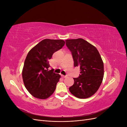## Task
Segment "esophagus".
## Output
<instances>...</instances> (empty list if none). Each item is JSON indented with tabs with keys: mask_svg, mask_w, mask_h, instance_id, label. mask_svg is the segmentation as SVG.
Returning <instances> with one entry per match:
<instances>
[{
	"mask_svg": "<svg viewBox=\"0 0 127 127\" xmlns=\"http://www.w3.org/2000/svg\"><path fill=\"white\" fill-rule=\"evenodd\" d=\"M61 77H62L63 78H66V76H64V75H61Z\"/></svg>",
	"mask_w": 127,
	"mask_h": 127,
	"instance_id": "1",
	"label": "esophagus"
}]
</instances>
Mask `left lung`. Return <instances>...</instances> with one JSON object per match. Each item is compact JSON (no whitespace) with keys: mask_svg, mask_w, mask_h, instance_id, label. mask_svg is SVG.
<instances>
[{"mask_svg":"<svg viewBox=\"0 0 127 127\" xmlns=\"http://www.w3.org/2000/svg\"><path fill=\"white\" fill-rule=\"evenodd\" d=\"M66 44L71 52L74 67H80V74L74 78V84L69 87L70 93L79 98L94 95L102 82L104 64L101 57L94 46L83 39L67 40Z\"/></svg>","mask_w":127,"mask_h":127,"instance_id":"1","label":"left lung"}]
</instances>
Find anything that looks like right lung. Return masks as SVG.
I'll list each match as a JSON object with an SVG mask.
<instances>
[{
	"label": "right lung",
	"mask_w": 127,
	"mask_h": 127,
	"mask_svg": "<svg viewBox=\"0 0 127 127\" xmlns=\"http://www.w3.org/2000/svg\"><path fill=\"white\" fill-rule=\"evenodd\" d=\"M65 44L63 40L44 39L29 52L22 71L24 85L34 97L46 99L53 93L61 76L53 72L49 60Z\"/></svg>",
	"instance_id": "right-lung-1"
}]
</instances>
